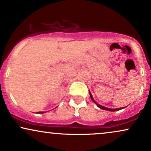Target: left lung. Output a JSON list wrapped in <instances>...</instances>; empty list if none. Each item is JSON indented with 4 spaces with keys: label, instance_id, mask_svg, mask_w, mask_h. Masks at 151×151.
Wrapping results in <instances>:
<instances>
[{
    "label": "left lung",
    "instance_id": "obj_1",
    "mask_svg": "<svg viewBox=\"0 0 151 151\" xmlns=\"http://www.w3.org/2000/svg\"><path fill=\"white\" fill-rule=\"evenodd\" d=\"M89 94H90V97H91V101H92L93 102V103L96 104V106H97L99 108L101 109H103V110L109 111H119V110H121V109H123L125 108V107H122V108H118V109H110V108H107V107H105V106H101V105L99 104L96 103V102L94 101V99H93L92 95H91V92H90V91H89Z\"/></svg>",
    "mask_w": 151,
    "mask_h": 151
}]
</instances>
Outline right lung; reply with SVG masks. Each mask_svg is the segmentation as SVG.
<instances>
[{"label": "right lung", "instance_id": "1", "mask_svg": "<svg viewBox=\"0 0 151 151\" xmlns=\"http://www.w3.org/2000/svg\"><path fill=\"white\" fill-rule=\"evenodd\" d=\"M38 114H43V113H45V111H40V112H37Z\"/></svg>", "mask_w": 151, "mask_h": 151}]
</instances>
